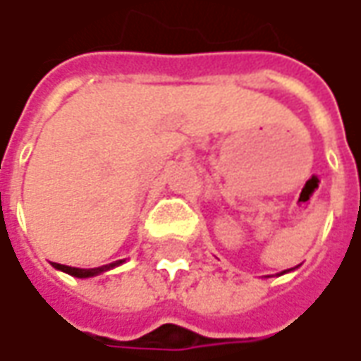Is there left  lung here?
Here are the masks:
<instances>
[{"instance_id": "obj_1", "label": "left lung", "mask_w": 361, "mask_h": 361, "mask_svg": "<svg viewBox=\"0 0 361 361\" xmlns=\"http://www.w3.org/2000/svg\"><path fill=\"white\" fill-rule=\"evenodd\" d=\"M287 271H289V269H287ZM283 273H285V271H283Z\"/></svg>"}]
</instances>
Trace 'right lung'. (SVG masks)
<instances>
[{
  "mask_svg": "<svg viewBox=\"0 0 361 361\" xmlns=\"http://www.w3.org/2000/svg\"><path fill=\"white\" fill-rule=\"evenodd\" d=\"M120 263H124V259L114 261V263H110V265L94 267V269H78V267H68V265H60V263H54V267H56V269L63 271V273H68V275H74V277L84 279V277H94V275H100V273H104V271H108V269H114V267H118Z\"/></svg>",
  "mask_w": 361,
  "mask_h": 361,
  "instance_id": "add662e5",
  "label": "right lung"
}]
</instances>
